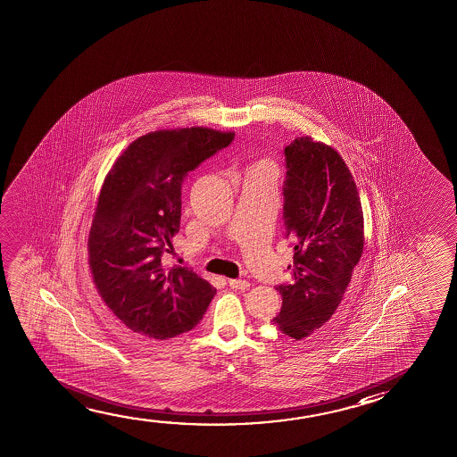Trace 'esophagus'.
<instances>
[{
  "label": "esophagus",
  "instance_id": "34e87169",
  "mask_svg": "<svg viewBox=\"0 0 457 457\" xmlns=\"http://www.w3.org/2000/svg\"><path fill=\"white\" fill-rule=\"evenodd\" d=\"M228 283H229L232 289H240V291H245V289L250 287V283L245 281V279H229Z\"/></svg>",
  "mask_w": 457,
  "mask_h": 457
}]
</instances>
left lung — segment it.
Masks as SVG:
<instances>
[{
	"mask_svg": "<svg viewBox=\"0 0 457 457\" xmlns=\"http://www.w3.org/2000/svg\"><path fill=\"white\" fill-rule=\"evenodd\" d=\"M286 236L295 242L292 281L273 325L294 339L330 320L363 254V211L355 180L331 145L300 137L286 145Z\"/></svg>",
	"mask_w": 457,
	"mask_h": 457,
	"instance_id": "left-lung-1",
	"label": "left lung"
}]
</instances>
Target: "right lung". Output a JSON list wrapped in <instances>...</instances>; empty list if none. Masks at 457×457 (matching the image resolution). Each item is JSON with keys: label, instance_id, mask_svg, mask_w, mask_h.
<instances>
[{"label": "right lung", "instance_id": "obj_1", "mask_svg": "<svg viewBox=\"0 0 457 457\" xmlns=\"http://www.w3.org/2000/svg\"><path fill=\"white\" fill-rule=\"evenodd\" d=\"M234 132L190 127L145 133L106 174L87 238L100 297L130 330L168 339L192 330L217 289L188 267L166 269L180 226L182 182L231 145Z\"/></svg>", "mask_w": 457, "mask_h": 457}]
</instances>
